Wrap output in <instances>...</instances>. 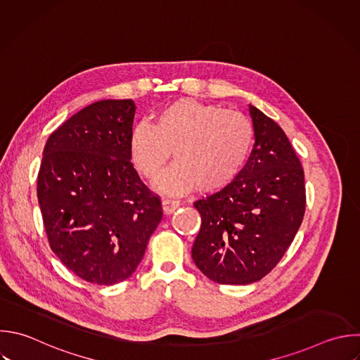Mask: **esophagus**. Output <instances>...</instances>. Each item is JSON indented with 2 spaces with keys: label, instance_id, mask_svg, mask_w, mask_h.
Returning <instances> with one entry per match:
<instances>
[{
  "label": "esophagus",
  "instance_id": "esophagus-1",
  "mask_svg": "<svg viewBox=\"0 0 360 360\" xmlns=\"http://www.w3.org/2000/svg\"><path fill=\"white\" fill-rule=\"evenodd\" d=\"M162 204H163V211H165L166 214H170V212L176 211V210L180 207V201H179V200H174V198H169V197L163 198Z\"/></svg>",
  "mask_w": 360,
  "mask_h": 360
}]
</instances>
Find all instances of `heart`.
<instances>
[{
  "instance_id": "b5f03b06",
  "label": "heart",
  "mask_w": 360,
  "mask_h": 360,
  "mask_svg": "<svg viewBox=\"0 0 360 360\" xmlns=\"http://www.w3.org/2000/svg\"><path fill=\"white\" fill-rule=\"evenodd\" d=\"M255 143V129L248 117L219 105L180 100L160 108L155 122L139 124L129 141L136 170L156 179L170 159L173 163L158 187L181 193L194 184L217 190L229 184L245 167Z\"/></svg>"
}]
</instances>
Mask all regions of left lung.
I'll list each match as a JSON object with an SVG mask.
<instances>
[{"label":"left lung","mask_w":360,"mask_h":360,"mask_svg":"<svg viewBox=\"0 0 360 360\" xmlns=\"http://www.w3.org/2000/svg\"><path fill=\"white\" fill-rule=\"evenodd\" d=\"M255 145L242 172L194 202L201 228L191 256L219 284H250L281 260L305 212L304 172L284 131L249 105Z\"/></svg>","instance_id":"8db88e82"}]
</instances>
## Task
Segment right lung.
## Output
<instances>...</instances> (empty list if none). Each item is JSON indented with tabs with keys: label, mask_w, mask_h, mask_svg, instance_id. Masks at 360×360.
<instances>
[{
	"label": "right lung",
	"mask_w": 360,
	"mask_h": 360,
	"mask_svg": "<svg viewBox=\"0 0 360 360\" xmlns=\"http://www.w3.org/2000/svg\"><path fill=\"white\" fill-rule=\"evenodd\" d=\"M132 100L97 101L48 139L38 201L60 262L94 284H117L141 263L163 217L160 197L136 173L129 153Z\"/></svg>",
	"instance_id": "obj_1"
}]
</instances>
